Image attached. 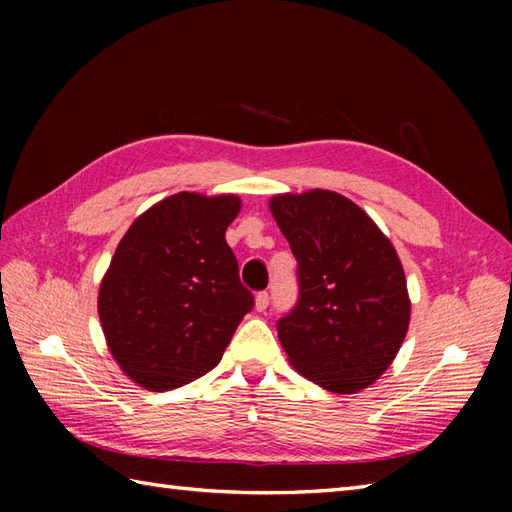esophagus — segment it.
I'll list each match as a JSON object with an SVG mask.
<instances>
[{"label":"esophagus","instance_id":"esophagus-1","mask_svg":"<svg viewBox=\"0 0 512 512\" xmlns=\"http://www.w3.org/2000/svg\"><path fill=\"white\" fill-rule=\"evenodd\" d=\"M255 308H257L259 312H264V310L268 308V292H266V290L257 292V295H255Z\"/></svg>","mask_w":512,"mask_h":512}]
</instances>
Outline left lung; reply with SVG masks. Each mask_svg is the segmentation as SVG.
I'll use <instances>...</instances> for the list:
<instances>
[{"label": "left lung", "mask_w": 512, "mask_h": 512, "mask_svg": "<svg viewBox=\"0 0 512 512\" xmlns=\"http://www.w3.org/2000/svg\"><path fill=\"white\" fill-rule=\"evenodd\" d=\"M270 213L297 259L299 299L277 321L288 361L334 394L369 387L409 328L396 248L361 206L334 191L275 195Z\"/></svg>", "instance_id": "1"}]
</instances>
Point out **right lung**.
<instances>
[{
	"label": "right lung",
	"instance_id": "1",
	"mask_svg": "<svg viewBox=\"0 0 512 512\" xmlns=\"http://www.w3.org/2000/svg\"><path fill=\"white\" fill-rule=\"evenodd\" d=\"M239 206L237 195H169L118 244L99 317L114 361L140 387L169 391L211 372L253 310L224 237Z\"/></svg>",
	"mask_w": 512,
	"mask_h": 512
}]
</instances>
